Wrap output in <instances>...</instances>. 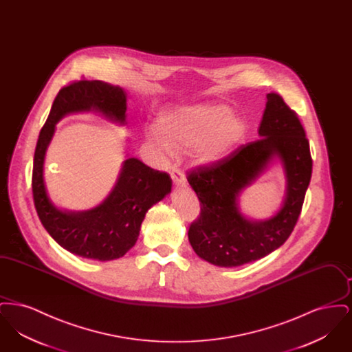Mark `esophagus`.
Returning a JSON list of instances; mask_svg holds the SVG:
<instances>
[{
    "label": "esophagus",
    "instance_id": "1",
    "mask_svg": "<svg viewBox=\"0 0 352 352\" xmlns=\"http://www.w3.org/2000/svg\"><path fill=\"white\" fill-rule=\"evenodd\" d=\"M171 179L175 186H184L186 184V178H184V173L179 168H173L170 171Z\"/></svg>",
    "mask_w": 352,
    "mask_h": 352
}]
</instances>
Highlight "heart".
I'll list each match as a JSON object with an SVG mask.
<instances>
[{
  "label": "heart",
  "mask_w": 352,
  "mask_h": 352,
  "mask_svg": "<svg viewBox=\"0 0 352 352\" xmlns=\"http://www.w3.org/2000/svg\"><path fill=\"white\" fill-rule=\"evenodd\" d=\"M247 122L226 105L207 102L164 111L157 118V132L148 137L170 155L174 151H190L199 164H211L227 157L243 142Z\"/></svg>",
  "instance_id": "heart-1"
}]
</instances>
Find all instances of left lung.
I'll return each instance as SVG.
<instances>
[{"label": "left lung", "mask_w": 352, "mask_h": 352, "mask_svg": "<svg viewBox=\"0 0 352 352\" xmlns=\"http://www.w3.org/2000/svg\"><path fill=\"white\" fill-rule=\"evenodd\" d=\"M258 134L261 138L217 162L187 171V181L201 201L188 241L199 257L218 267H239L265 257L287 240L301 214L313 160L300 118L278 94L267 95ZM274 155L282 158L287 173L285 206L276 217L252 222L238 211V192Z\"/></svg>", "instance_id": "left-lung-1"}]
</instances>
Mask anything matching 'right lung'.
I'll return each instance as SVG.
<instances>
[{"mask_svg": "<svg viewBox=\"0 0 352 352\" xmlns=\"http://www.w3.org/2000/svg\"><path fill=\"white\" fill-rule=\"evenodd\" d=\"M91 109L124 124L125 92L120 87L85 79L71 82L58 92L34 153V206L41 223L60 247L85 258L108 261L124 256L133 247L148 210L170 192L171 178L168 173L149 168L137 158H128L115 188L100 206L83 212L58 210L49 199L43 182L46 149L60 118L71 112Z\"/></svg>", "mask_w": 352, "mask_h": 352, "instance_id": "1", "label": "right lung"}]
</instances>
